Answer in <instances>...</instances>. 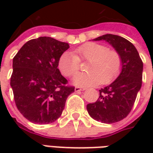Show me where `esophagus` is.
<instances>
[{"label":"esophagus","mask_w":153,"mask_h":153,"mask_svg":"<svg viewBox=\"0 0 153 153\" xmlns=\"http://www.w3.org/2000/svg\"><path fill=\"white\" fill-rule=\"evenodd\" d=\"M86 89L85 88H79V87H75V92H80V91H84V90Z\"/></svg>","instance_id":"obj_1"}]
</instances>
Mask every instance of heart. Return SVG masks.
Returning a JSON list of instances; mask_svg holds the SVG:
<instances>
[{
	"label": "heart",
	"instance_id": "1",
	"mask_svg": "<svg viewBox=\"0 0 153 153\" xmlns=\"http://www.w3.org/2000/svg\"><path fill=\"white\" fill-rule=\"evenodd\" d=\"M80 61H88V72L77 74L73 79L74 83L81 87L111 83L122 68L118 51L97 42L83 44L74 51V54L64 52L58 60V68L63 75L70 77L79 70Z\"/></svg>",
	"mask_w": 153,
	"mask_h": 153
}]
</instances>
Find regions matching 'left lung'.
I'll list each match as a JSON object with an SVG mask.
<instances>
[{
	"label": "left lung",
	"instance_id": "obj_1",
	"mask_svg": "<svg viewBox=\"0 0 153 153\" xmlns=\"http://www.w3.org/2000/svg\"><path fill=\"white\" fill-rule=\"evenodd\" d=\"M105 40L122 58L120 74L109 86L99 90L96 102L87 105L90 116L97 121L112 124L125 119L131 111L142 86L143 61L138 51L129 41L113 34H105L94 41Z\"/></svg>",
	"mask_w": 153,
	"mask_h": 153
}]
</instances>
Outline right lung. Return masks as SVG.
I'll return each instance as SVG.
<instances>
[{"mask_svg": "<svg viewBox=\"0 0 153 153\" xmlns=\"http://www.w3.org/2000/svg\"><path fill=\"white\" fill-rule=\"evenodd\" d=\"M69 44L50 37L27 42L13 58L10 86L15 105L29 121L50 124L60 117L74 92L61 75L58 60Z\"/></svg>", "mask_w": 153, "mask_h": 153, "instance_id": "add662e5", "label": "right lung"}]
</instances>
